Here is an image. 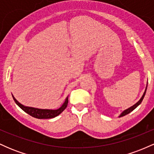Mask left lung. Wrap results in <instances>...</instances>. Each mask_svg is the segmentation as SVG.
<instances>
[{"mask_svg": "<svg viewBox=\"0 0 154 154\" xmlns=\"http://www.w3.org/2000/svg\"><path fill=\"white\" fill-rule=\"evenodd\" d=\"M147 85H148V82H147ZM147 85H146V90H145V92H144V93H143V95H142V97H141V98L137 102V103H136L135 104H134L133 106H132L131 107H130V108H128V109H125V111H123L121 113V114H120V115L119 116V117H121V116H125V115H127V114H128L129 113H130L131 112V111H132L134 110V109H136V108H137V106H138L140 105V104L141 103V102H142V100H143V98H144V96H145V95H146V90H147Z\"/></svg>", "mask_w": 154, "mask_h": 154, "instance_id": "obj_1", "label": "left lung"}]
</instances>
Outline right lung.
Listing matches in <instances>:
<instances>
[{"label": "right lung", "instance_id": "right-lung-1", "mask_svg": "<svg viewBox=\"0 0 154 154\" xmlns=\"http://www.w3.org/2000/svg\"><path fill=\"white\" fill-rule=\"evenodd\" d=\"M13 96L14 100L15 103L19 106L23 111H25L28 114L33 116V117L37 118V119H51V118H54L58 115H59L62 111L66 109L68 104V96L65 99L64 103L62 104L61 107L58 109H38V108L34 107H29L25 106L21 104L16 98Z\"/></svg>", "mask_w": 154, "mask_h": 154}]
</instances>
